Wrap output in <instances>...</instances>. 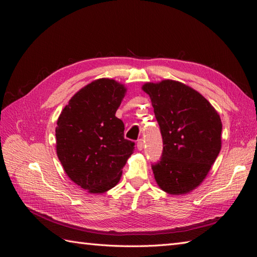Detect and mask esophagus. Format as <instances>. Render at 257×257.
<instances>
[{
	"label": "esophagus",
	"instance_id": "1",
	"mask_svg": "<svg viewBox=\"0 0 257 257\" xmlns=\"http://www.w3.org/2000/svg\"><path fill=\"white\" fill-rule=\"evenodd\" d=\"M144 146H145V144H144L143 139H139V141L137 142V149H138L139 151H142V150L144 149Z\"/></svg>",
	"mask_w": 257,
	"mask_h": 257
}]
</instances>
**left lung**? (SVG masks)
Masks as SVG:
<instances>
[{"label": "left lung", "instance_id": "obj_1", "mask_svg": "<svg viewBox=\"0 0 257 257\" xmlns=\"http://www.w3.org/2000/svg\"><path fill=\"white\" fill-rule=\"evenodd\" d=\"M163 137V154L152 165L160 189L172 195L195 190L215 162L222 147V122L214 107L180 81L146 82Z\"/></svg>", "mask_w": 257, "mask_h": 257}]
</instances>
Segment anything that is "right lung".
Here are the masks:
<instances>
[{
  "label": "right lung",
  "instance_id": "1",
  "mask_svg": "<svg viewBox=\"0 0 257 257\" xmlns=\"http://www.w3.org/2000/svg\"><path fill=\"white\" fill-rule=\"evenodd\" d=\"M126 90L109 78L92 81L68 100L57 121L56 148L64 172L91 194L105 193L120 181L135 149L115 116Z\"/></svg>",
  "mask_w": 257,
  "mask_h": 257
}]
</instances>
